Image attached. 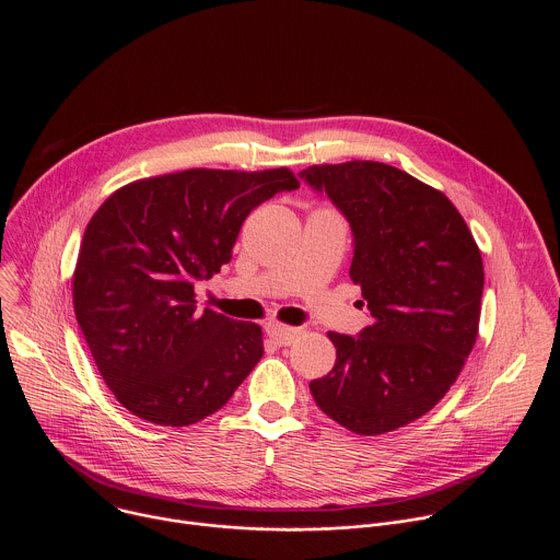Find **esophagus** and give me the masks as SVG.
I'll return each mask as SVG.
<instances>
[{
	"label": "esophagus",
	"mask_w": 560,
	"mask_h": 560,
	"mask_svg": "<svg viewBox=\"0 0 560 560\" xmlns=\"http://www.w3.org/2000/svg\"><path fill=\"white\" fill-rule=\"evenodd\" d=\"M268 335L279 343V346H290L294 343V339L301 335L299 328H290V326H281V324H270L268 326Z\"/></svg>",
	"instance_id": "esophagus-1"
}]
</instances>
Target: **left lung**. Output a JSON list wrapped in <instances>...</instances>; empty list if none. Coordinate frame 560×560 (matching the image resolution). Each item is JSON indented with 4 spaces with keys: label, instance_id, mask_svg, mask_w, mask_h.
Here are the masks:
<instances>
[{
    "label": "left lung",
    "instance_id": "8db88e82",
    "mask_svg": "<svg viewBox=\"0 0 560 560\" xmlns=\"http://www.w3.org/2000/svg\"><path fill=\"white\" fill-rule=\"evenodd\" d=\"M299 177L346 214L354 236L350 277L372 314L359 337L328 332L337 363L310 392L354 434L404 428L441 401L474 348L481 250L441 190L394 166L324 164Z\"/></svg>",
    "mask_w": 560,
    "mask_h": 560
}]
</instances>
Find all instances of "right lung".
Masks as SVG:
<instances>
[{
  "instance_id": "1",
  "label": "right lung",
  "mask_w": 560,
  "mask_h": 560,
  "mask_svg": "<svg viewBox=\"0 0 560 560\" xmlns=\"http://www.w3.org/2000/svg\"><path fill=\"white\" fill-rule=\"evenodd\" d=\"M288 168H190L115 190L86 225L72 305L100 374L135 417L186 428L223 408L264 357L261 328L206 307L195 283L232 259L246 217Z\"/></svg>"
}]
</instances>
